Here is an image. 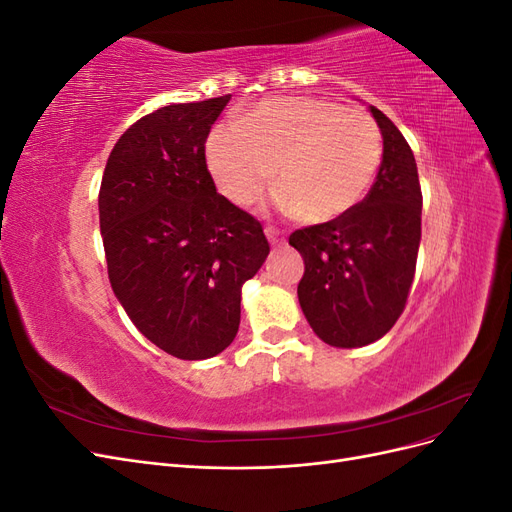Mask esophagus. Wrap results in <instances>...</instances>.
I'll list each match as a JSON object with an SVG mask.
<instances>
[{
	"label": "esophagus",
	"mask_w": 512,
	"mask_h": 512,
	"mask_svg": "<svg viewBox=\"0 0 512 512\" xmlns=\"http://www.w3.org/2000/svg\"><path fill=\"white\" fill-rule=\"evenodd\" d=\"M265 235H267V239H269V243L271 245H282L284 243V237H282V232L277 230V228H265Z\"/></svg>",
	"instance_id": "obj_1"
}]
</instances>
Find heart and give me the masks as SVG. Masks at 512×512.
Listing matches in <instances>:
<instances>
[{
  "label": "heart",
  "instance_id": "obj_1",
  "mask_svg": "<svg viewBox=\"0 0 512 512\" xmlns=\"http://www.w3.org/2000/svg\"><path fill=\"white\" fill-rule=\"evenodd\" d=\"M380 162L374 119L314 98L260 102L241 126H222L207 141L209 173L232 205H252L275 175V207L314 224L344 218L359 205Z\"/></svg>",
  "mask_w": 512,
  "mask_h": 512
}]
</instances>
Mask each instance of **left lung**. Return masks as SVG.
<instances>
[{"label": "left lung", "instance_id": "1", "mask_svg": "<svg viewBox=\"0 0 512 512\" xmlns=\"http://www.w3.org/2000/svg\"><path fill=\"white\" fill-rule=\"evenodd\" d=\"M382 134V164L363 203L344 218L294 230L303 256L297 294L324 344L361 348L389 333L401 316L421 245V183L404 134L369 106Z\"/></svg>", "mask_w": 512, "mask_h": 512}]
</instances>
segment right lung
<instances>
[{
  "mask_svg": "<svg viewBox=\"0 0 512 512\" xmlns=\"http://www.w3.org/2000/svg\"><path fill=\"white\" fill-rule=\"evenodd\" d=\"M230 96L138 119L108 156L98 209L108 280L134 327L183 361L226 350L241 288L269 256L258 220L215 190L205 143Z\"/></svg>",
  "mask_w": 512,
  "mask_h": 512,
  "instance_id": "right-lung-1",
  "label": "right lung"
}]
</instances>
